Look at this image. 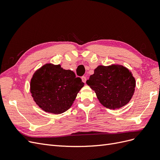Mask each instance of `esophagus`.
Here are the masks:
<instances>
[{
    "mask_svg": "<svg viewBox=\"0 0 160 160\" xmlns=\"http://www.w3.org/2000/svg\"><path fill=\"white\" fill-rule=\"evenodd\" d=\"M81 79H82V81L83 82V83H86V81H87V78H86V77H85V76H83L81 77Z\"/></svg>",
    "mask_w": 160,
    "mask_h": 160,
    "instance_id": "obj_1",
    "label": "esophagus"
}]
</instances>
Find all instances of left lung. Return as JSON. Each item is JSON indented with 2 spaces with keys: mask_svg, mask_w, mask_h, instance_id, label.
Returning <instances> with one entry per match:
<instances>
[{
  "mask_svg": "<svg viewBox=\"0 0 160 160\" xmlns=\"http://www.w3.org/2000/svg\"><path fill=\"white\" fill-rule=\"evenodd\" d=\"M86 83L95 91L99 102L110 109H119L128 104L135 88L132 72L119 65L98 66Z\"/></svg>",
  "mask_w": 160,
  "mask_h": 160,
  "instance_id": "8db88e82",
  "label": "left lung"
}]
</instances>
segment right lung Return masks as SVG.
<instances>
[{
    "instance_id": "right-lung-1",
    "label": "right lung",
    "mask_w": 160,
    "mask_h": 160,
    "mask_svg": "<svg viewBox=\"0 0 160 160\" xmlns=\"http://www.w3.org/2000/svg\"><path fill=\"white\" fill-rule=\"evenodd\" d=\"M83 85L73 71L47 63L35 72L30 88L38 107L46 112L60 114L71 108Z\"/></svg>"
}]
</instances>
